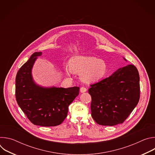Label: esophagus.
Wrapping results in <instances>:
<instances>
[{"label": "esophagus", "mask_w": 155, "mask_h": 155, "mask_svg": "<svg viewBox=\"0 0 155 155\" xmlns=\"http://www.w3.org/2000/svg\"><path fill=\"white\" fill-rule=\"evenodd\" d=\"M86 91H87V90H86V87H80V92H81V93H84V92H86Z\"/></svg>", "instance_id": "esophagus-1"}]
</instances>
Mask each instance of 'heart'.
I'll list each match as a JSON object with an SVG mask.
<instances>
[{"instance_id": "b5f03b06", "label": "heart", "mask_w": 155, "mask_h": 155, "mask_svg": "<svg viewBox=\"0 0 155 155\" xmlns=\"http://www.w3.org/2000/svg\"><path fill=\"white\" fill-rule=\"evenodd\" d=\"M70 69H66L69 74L71 71L81 74V80L85 83L97 81L104 77L107 71V66L104 61L91 56H78L70 61Z\"/></svg>"}]
</instances>
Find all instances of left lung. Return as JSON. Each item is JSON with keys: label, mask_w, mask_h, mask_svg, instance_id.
Instances as JSON below:
<instances>
[{"label": "left lung", "mask_w": 155, "mask_h": 155, "mask_svg": "<svg viewBox=\"0 0 155 155\" xmlns=\"http://www.w3.org/2000/svg\"><path fill=\"white\" fill-rule=\"evenodd\" d=\"M139 80L137 68L130 64L91 84L88 93L91 96V110L94 120L103 126L123 123L139 102Z\"/></svg>", "instance_id": "8db88e82"}]
</instances>
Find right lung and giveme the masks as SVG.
Returning a JSON list of instances; mask_svg holds the SVG:
<instances>
[{"label":"right lung","instance_id":"right-lung-1","mask_svg":"<svg viewBox=\"0 0 155 155\" xmlns=\"http://www.w3.org/2000/svg\"><path fill=\"white\" fill-rule=\"evenodd\" d=\"M41 52H35L19 69L15 80L17 103L32 123L40 126H56L67 117L69 105L79 94L77 86L45 87L33 80L32 69Z\"/></svg>","mask_w":155,"mask_h":155}]
</instances>
